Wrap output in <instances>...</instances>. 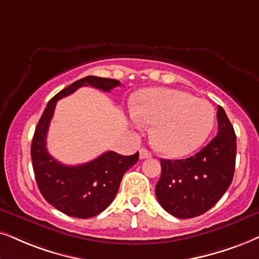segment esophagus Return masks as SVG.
Returning <instances> with one entry per match:
<instances>
[{
  "instance_id": "esophagus-1",
  "label": "esophagus",
  "mask_w": 259,
  "mask_h": 259,
  "mask_svg": "<svg viewBox=\"0 0 259 259\" xmlns=\"http://www.w3.org/2000/svg\"><path fill=\"white\" fill-rule=\"evenodd\" d=\"M152 158V152L147 148H141L140 149V159H148Z\"/></svg>"
}]
</instances>
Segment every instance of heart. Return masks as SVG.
Returning a JSON list of instances; mask_svg holds the SVG:
<instances>
[{
	"label": "heart",
	"instance_id": "1",
	"mask_svg": "<svg viewBox=\"0 0 259 259\" xmlns=\"http://www.w3.org/2000/svg\"><path fill=\"white\" fill-rule=\"evenodd\" d=\"M136 125L153 124L152 141L160 153L171 158L188 155L199 148L215 124L214 107L188 92L153 88L140 93L132 111Z\"/></svg>",
	"mask_w": 259,
	"mask_h": 259
}]
</instances>
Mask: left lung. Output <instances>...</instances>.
<instances>
[{
	"mask_svg": "<svg viewBox=\"0 0 259 259\" xmlns=\"http://www.w3.org/2000/svg\"><path fill=\"white\" fill-rule=\"evenodd\" d=\"M218 135L194 156L161 161L155 195L166 211L179 219L204 214L222 197L234 175L237 137L227 114L218 107Z\"/></svg>",
	"mask_w": 259,
	"mask_h": 259,
	"instance_id": "1",
	"label": "left lung"
}]
</instances>
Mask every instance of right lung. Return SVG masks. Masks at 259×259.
<instances>
[{
	"mask_svg": "<svg viewBox=\"0 0 259 259\" xmlns=\"http://www.w3.org/2000/svg\"><path fill=\"white\" fill-rule=\"evenodd\" d=\"M82 86L110 92L120 86V82L113 78L86 76L58 92L48 103L35 127L31 156L35 182L42 197L65 215L90 219L100 214L111 204L124 173L139 160V152L125 156L110 150L93 161L77 166L63 165L49 154L47 135L56 103Z\"/></svg>",
	"mask_w": 259,
	"mask_h": 259,
	"instance_id": "right-lung-1",
	"label": "right lung"
}]
</instances>
